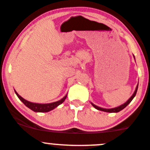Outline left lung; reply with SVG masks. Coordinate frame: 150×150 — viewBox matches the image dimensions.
I'll use <instances>...</instances> for the list:
<instances>
[{
	"instance_id": "obj_1",
	"label": "left lung",
	"mask_w": 150,
	"mask_h": 150,
	"mask_svg": "<svg viewBox=\"0 0 150 150\" xmlns=\"http://www.w3.org/2000/svg\"><path fill=\"white\" fill-rule=\"evenodd\" d=\"M137 87H138V84L137 85V87H136V89H135V90H134L133 95H132V96L129 98V99L127 101V102H125L124 104L121 105L120 106H118V107H117V108H110V109H106V108H102L98 107V106H96V105H95L94 104H93V103H91V104L96 109H97V110H102V111H105V112H108V113H117V112L120 111V110H122V109L125 108L126 107V106H127V105H129L131 102H132V100L133 99V98H134V97L135 96L136 93H137Z\"/></svg>"
}]
</instances>
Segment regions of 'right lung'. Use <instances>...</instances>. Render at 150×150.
<instances>
[{"label":"right lung","mask_w":150,"mask_h":150,"mask_svg":"<svg viewBox=\"0 0 150 150\" xmlns=\"http://www.w3.org/2000/svg\"><path fill=\"white\" fill-rule=\"evenodd\" d=\"M15 93L17 95V96L18 97L20 100L26 105L27 107L29 108L30 110H33L35 112H48L50 110H53L55 108H57L58 105H60V104L63 103L64 101H65L66 98H67V95H66L65 96L63 97V98H61L60 100L57 101V102H52V103H48V104H39V103H33V102H28V101L25 100V98H23L21 96H19L18 94V93L15 90Z\"/></svg>","instance_id":"add662e5"}]
</instances>
